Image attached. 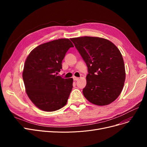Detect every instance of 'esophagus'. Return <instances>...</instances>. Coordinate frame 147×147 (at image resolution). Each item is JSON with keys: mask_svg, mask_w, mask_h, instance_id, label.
<instances>
[{"mask_svg": "<svg viewBox=\"0 0 147 147\" xmlns=\"http://www.w3.org/2000/svg\"><path fill=\"white\" fill-rule=\"evenodd\" d=\"M73 79H74V80L77 81V80H79V78H76V77H74V78H73Z\"/></svg>", "mask_w": 147, "mask_h": 147, "instance_id": "esophagus-1", "label": "esophagus"}]
</instances>
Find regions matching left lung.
I'll list each match as a JSON object with an SVG mask.
<instances>
[{
	"label": "left lung",
	"instance_id": "8db88e82",
	"mask_svg": "<svg viewBox=\"0 0 147 147\" xmlns=\"http://www.w3.org/2000/svg\"><path fill=\"white\" fill-rule=\"evenodd\" d=\"M88 69L83 94L95 105L111 104L121 94L126 73L121 53L114 43L104 38L84 36L71 38Z\"/></svg>",
	"mask_w": 147,
	"mask_h": 147
}]
</instances>
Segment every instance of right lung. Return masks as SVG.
Here are the masks:
<instances>
[{
	"label": "right lung",
	"instance_id": "right-lung-1",
	"mask_svg": "<svg viewBox=\"0 0 147 147\" xmlns=\"http://www.w3.org/2000/svg\"><path fill=\"white\" fill-rule=\"evenodd\" d=\"M74 47L68 38L40 45L25 61L22 78L26 93L40 110L51 112L65 106L73 88V79L57 76L68 50Z\"/></svg>",
	"mask_w": 147,
	"mask_h": 147
}]
</instances>
